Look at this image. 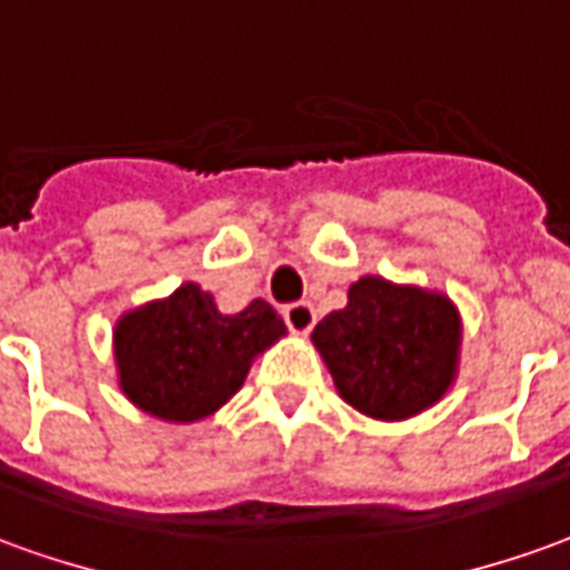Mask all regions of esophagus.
<instances>
[{
	"label": "esophagus",
	"mask_w": 570,
	"mask_h": 570,
	"mask_svg": "<svg viewBox=\"0 0 570 570\" xmlns=\"http://www.w3.org/2000/svg\"><path fill=\"white\" fill-rule=\"evenodd\" d=\"M315 308L308 305V302H293V305H286L284 308V321L286 327L293 331L296 336H305L312 327H315Z\"/></svg>",
	"instance_id": "1"
}]
</instances>
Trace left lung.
I'll return each mask as SVG.
<instances>
[{
    "mask_svg": "<svg viewBox=\"0 0 570 570\" xmlns=\"http://www.w3.org/2000/svg\"><path fill=\"white\" fill-rule=\"evenodd\" d=\"M336 393L374 421H409L452 390L462 358V315L440 289L365 274L312 331Z\"/></svg>",
    "mask_w": 570,
    "mask_h": 570,
    "instance_id": "8db88e82",
    "label": "left lung"
}]
</instances>
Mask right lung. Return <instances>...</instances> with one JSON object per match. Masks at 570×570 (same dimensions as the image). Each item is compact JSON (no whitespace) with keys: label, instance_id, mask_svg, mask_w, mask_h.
Returning a JSON list of instances; mask_svg holds the SVG:
<instances>
[{"label":"right lung","instance_id":"1","mask_svg":"<svg viewBox=\"0 0 570 570\" xmlns=\"http://www.w3.org/2000/svg\"><path fill=\"white\" fill-rule=\"evenodd\" d=\"M284 336V317L265 299L224 315L208 289L187 281L115 321V374L139 412L196 424L227 405L255 358Z\"/></svg>","mask_w":570,"mask_h":570}]
</instances>
